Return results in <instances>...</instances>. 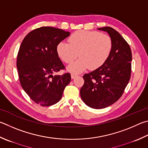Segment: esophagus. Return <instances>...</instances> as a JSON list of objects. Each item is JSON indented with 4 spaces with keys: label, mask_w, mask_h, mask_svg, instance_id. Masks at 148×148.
I'll list each match as a JSON object with an SVG mask.
<instances>
[{
    "label": "esophagus",
    "mask_w": 148,
    "mask_h": 148,
    "mask_svg": "<svg viewBox=\"0 0 148 148\" xmlns=\"http://www.w3.org/2000/svg\"><path fill=\"white\" fill-rule=\"evenodd\" d=\"M76 76H77V74H74V73L71 74V77H72V79L75 78V77H76Z\"/></svg>",
    "instance_id": "esophagus-1"
}]
</instances>
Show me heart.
<instances>
[{
	"label": "heart",
	"mask_w": 148,
	"mask_h": 148,
	"mask_svg": "<svg viewBox=\"0 0 148 148\" xmlns=\"http://www.w3.org/2000/svg\"><path fill=\"white\" fill-rule=\"evenodd\" d=\"M69 42H60L57 52L66 63L80 57L69 66L68 69L72 72H81L88 67L90 70L100 68L109 57L112 48L111 37L96 31L75 32L69 37Z\"/></svg>",
	"instance_id": "obj_1"
}]
</instances>
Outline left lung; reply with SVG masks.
Segmentation results:
<instances>
[{
    "label": "left lung",
    "mask_w": 148,
    "mask_h": 148,
    "mask_svg": "<svg viewBox=\"0 0 148 148\" xmlns=\"http://www.w3.org/2000/svg\"><path fill=\"white\" fill-rule=\"evenodd\" d=\"M98 29L111 37V54L100 68L83 75L84 84L80 89L85 103L97 109L111 106L122 96L131 77L132 61L130 45L119 32L109 26Z\"/></svg>",
    "instance_id": "obj_1"
}]
</instances>
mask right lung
<instances>
[{
  "label": "right lung",
  "instance_id": "right-lung-1",
  "mask_svg": "<svg viewBox=\"0 0 148 148\" xmlns=\"http://www.w3.org/2000/svg\"><path fill=\"white\" fill-rule=\"evenodd\" d=\"M69 35L61 29L42 26L29 32L21 42L17 60L19 81L29 97L40 106L58 103L71 82L69 72L52 75L65 69L57 46Z\"/></svg>",
  "mask_w": 148,
  "mask_h": 148
}]
</instances>
